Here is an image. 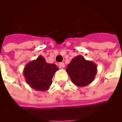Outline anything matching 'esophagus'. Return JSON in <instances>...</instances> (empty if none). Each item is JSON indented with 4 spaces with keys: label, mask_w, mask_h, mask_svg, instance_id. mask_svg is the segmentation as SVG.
I'll return each instance as SVG.
<instances>
[{
    "label": "esophagus",
    "mask_w": 122,
    "mask_h": 122,
    "mask_svg": "<svg viewBox=\"0 0 122 122\" xmlns=\"http://www.w3.org/2000/svg\"><path fill=\"white\" fill-rule=\"evenodd\" d=\"M59 66H60V67H64L65 64L64 62H60L59 63Z\"/></svg>",
    "instance_id": "34e87169"
}]
</instances>
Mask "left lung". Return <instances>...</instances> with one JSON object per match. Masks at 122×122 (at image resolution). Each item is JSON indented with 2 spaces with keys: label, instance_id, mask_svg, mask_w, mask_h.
<instances>
[{
  "label": "left lung",
  "instance_id": "obj_1",
  "mask_svg": "<svg viewBox=\"0 0 122 122\" xmlns=\"http://www.w3.org/2000/svg\"><path fill=\"white\" fill-rule=\"evenodd\" d=\"M66 71L73 84L78 87H84L94 80L97 73V66L95 62L86 60L82 55H78L67 65Z\"/></svg>",
  "mask_w": 122,
  "mask_h": 122
}]
</instances>
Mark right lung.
I'll use <instances>...</instances> for the list:
<instances>
[{"label":"right lung","mask_w":122,"mask_h":122,"mask_svg":"<svg viewBox=\"0 0 122 122\" xmlns=\"http://www.w3.org/2000/svg\"><path fill=\"white\" fill-rule=\"evenodd\" d=\"M58 68L55 64L46 62L42 55L24 67L23 75L27 84L33 89L46 91L52 84V78Z\"/></svg>","instance_id":"right-lung-1"}]
</instances>
